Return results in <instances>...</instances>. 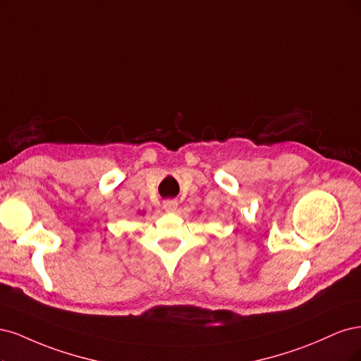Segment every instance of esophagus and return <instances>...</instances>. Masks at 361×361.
Here are the masks:
<instances>
[{"instance_id": "34e87169", "label": "esophagus", "mask_w": 361, "mask_h": 361, "mask_svg": "<svg viewBox=\"0 0 361 361\" xmlns=\"http://www.w3.org/2000/svg\"><path fill=\"white\" fill-rule=\"evenodd\" d=\"M164 208L166 212H173L177 208V201L176 200H166L164 201Z\"/></svg>"}]
</instances>
